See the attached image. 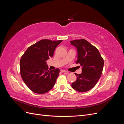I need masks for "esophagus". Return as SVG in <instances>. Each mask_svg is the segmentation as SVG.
Masks as SVG:
<instances>
[{
	"instance_id": "esophagus-1",
	"label": "esophagus",
	"mask_w": 124,
	"mask_h": 124,
	"mask_svg": "<svg viewBox=\"0 0 124 124\" xmlns=\"http://www.w3.org/2000/svg\"><path fill=\"white\" fill-rule=\"evenodd\" d=\"M61 72H67V71L66 70H61Z\"/></svg>"
}]
</instances>
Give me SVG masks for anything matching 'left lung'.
<instances>
[{
    "label": "left lung",
    "mask_w": 124,
    "mask_h": 124,
    "mask_svg": "<svg viewBox=\"0 0 124 124\" xmlns=\"http://www.w3.org/2000/svg\"><path fill=\"white\" fill-rule=\"evenodd\" d=\"M78 51L76 63L82 66V72L75 73L77 80L71 84L78 92H86L96 85L102 74L104 61L97 48L85 39L70 41Z\"/></svg>",
    "instance_id": "8db88e82"
}]
</instances>
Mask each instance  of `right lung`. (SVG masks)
<instances>
[{"mask_svg":"<svg viewBox=\"0 0 124 124\" xmlns=\"http://www.w3.org/2000/svg\"><path fill=\"white\" fill-rule=\"evenodd\" d=\"M62 40H41L29 46L22 56L20 72L27 87L37 93H45L53 87L59 69L48 70L46 61L52 57Z\"/></svg>","mask_w":124,"mask_h":124,"instance_id":"add662e5","label":"right lung"}]
</instances>
